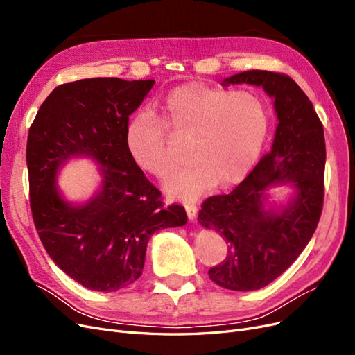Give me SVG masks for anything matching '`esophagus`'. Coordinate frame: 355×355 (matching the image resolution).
Wrapping results in <instances>:
<instances>
[{"label":"esophagus","instance_id":"esophagus-1","mask_svg":"<svg viewBox=\"0 0 355 355\" xmlns=\"http://www.w3.org/2000/svg\"><path fill=\"white\" fill-rule=\"evenodd\" d=\"M185 210H187L188 218H189L191 220H194V219H196V216H197V211H198V209H197L196 204H194V202H188V204H185Z\"/></svg>","mask_w":355,"mask_h":355}]
</instances>
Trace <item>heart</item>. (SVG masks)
Masks as SVG:
<instances>
[{"label":"heart","instance_id":"1","mask_svg":"<svg viewBox=\"0 0 355 355\" xmlns=\"http://www.w3.org/2000/svg\"><path fill=\"white\" fill-rule=\"evenodd\" d=\"M161 110L163 120L142 111L128 121L125 148L139 168L164 179L179 161L167 128L189 141L191 164L164 184L176 200H196L214 184H239L256 164L270 132V110L253 92L189 83L171 90Z\"/></svg>","mask_w":355,"mask_h":355}]
</instances>
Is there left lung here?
<instances>
[{
  "instance_id": "1",
  "label": "left lung",
  "mask_w": 355,
  "mask_h": 355,
  "mask_svg": "<svg viewBox=\"0 0 355 355\" xmlns=\"http://www.w3.org/2000/svg\"><path fill=\"white\" fill-rule=\"evenodd\" d=\"M252 84L274 99L278 118L274 142L241 184L230 194L202 202L198 222L228 243L223 262L209 270L218 286L250 292L280 277L309 243L324 201V130L302 89L280 72L245 71L220 84ZM294 188L284 207L267 202V189Z\"/></svg>"
}]
</instances>
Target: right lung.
Segmentation results:
<instances>
[{"label": "right lung", "instance_id": "1", "mask_svg": "<svg viewBox=\"0 0 355 355\" xmlns=\"http://www.w3.org/2000/svg\"><path fill=\"white\" fill-rule=\"evenodd\" d=\"M154 80L85 78L62 84L42 102L26 144L29 201L40 240L60 270L85 288L116 292L142 275L146 245L163 228L188 218L179 204L164 207L125 148V128ZM73 156L101 166V188L75 207L55 187Z\"/></svg>", "mask_w": 355, "mask_h": 355}]
</instances>
